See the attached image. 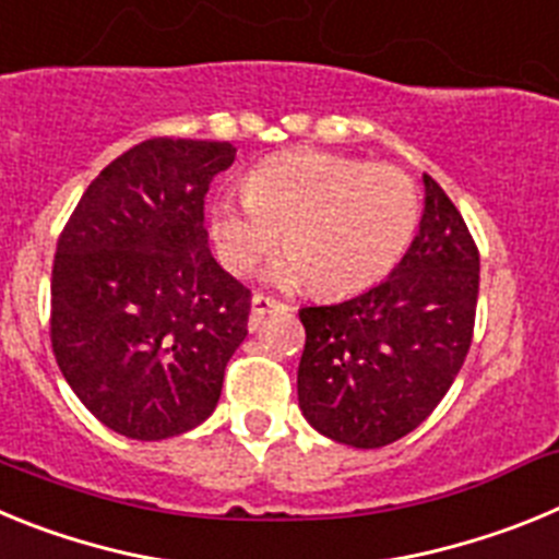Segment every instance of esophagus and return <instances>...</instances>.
I'll return each instance as SVG.
<instances>
[{
    "instance_id": "34e87169",
    "label": "esophagus",
    "mask_w": 559,
    "mask_h": 559,
    "mask_svg": "<svg viewBox=\"0 0 559 559\" xmlns=\"http://www.w3.org/2000/svg\"><path fill=\"white\" fill-rule=\"evenodd\" d=\"M280 310H285L283 302H276V299H271V296H263V294H254L251 296V316H249V328H260V322H263L265 316L271 313H280Z\"/></svg>"
}]
</instances>
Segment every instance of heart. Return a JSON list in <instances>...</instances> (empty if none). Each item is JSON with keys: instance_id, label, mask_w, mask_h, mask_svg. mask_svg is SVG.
Returning a JSON list of instances; mask_svg holds the SVG:
<instances>
[{"instance_id": "b5f03b06", "label": "heart", "mask_w": 559, "mask_h": 559, "mask_svg": "<svg viewBox=\"0 0 559 559\" xmlns=\"http://www.w3.org/2000/svg\"><path fill=\"white\" fill-rule=\"evenodd\" d=\"M417 187L392 165L294 151L260 162L243 195L210 204V240L231 274H249L276 249L280 285L353 296L386 280L417 231Z\"/></svg>"}]
</instances>
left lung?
I'll return each mask as SVG.
<instances>
[{"label": "left lung", "mask_w": 559, "mask_h": 559, "mask_svg": "<svg viewBox=\"0 0 559 559\" xmlns=\"http://www.w3.org/2000/svg\"><path fill=\"white\" fill-rule=\"evenodd\" d=\"M423 185L419 231L392 274L349 299L299 310V408L341 445L383 448L414 431L471 349L476 243L445 190L431 176Z\"/></svg>", "instance_id": "1"}]
</instances>
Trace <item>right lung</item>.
<instances>
[{
  "instance_id": "add662e5",
  "label": "right lung",
  "mask_w": 559,
  "mask_h": 559,
  "mask_svg": "<svg viewBox=\"0 0 559 559\" xmlns=\"http://www.w3.org/2000/svg\"><path fill=\"white\" fill-rule=\"evenodd\" d=\"M229 142L147 140L100 170L52 265V353L103 426L156 442L201 426L251 294L212 257L204 195Z\"/></svg>"
}]
</instances>
